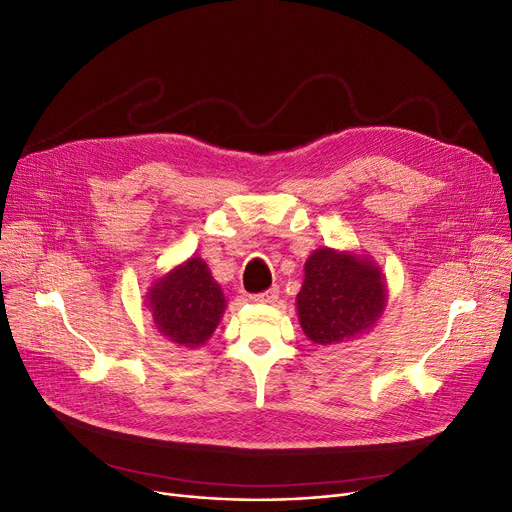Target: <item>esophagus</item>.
Listing matches in <instances>:
<instances>
[{
  "label": "esophagus",
  "mask_w": 512,
  "mask_h": 512,
  "mask_svg": "<svg viewBox=\"0 0 512 512\" xmlns=\"http://www.w3.org/2000/svg\"><path fill=\"white\" fill-rule=\"evenodd\" d=\"M278 294H280V288H278V286H272V288H267V290H263V292H259V294H251L249 299L255 301V303H276Z\"/></svg>",
  "instance_id": "obj_1"
}]
</instances>
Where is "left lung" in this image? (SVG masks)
I'll use <instances>...</instances> for the list:
<instances>
[{
	"instance_id": "obj_1",
	"label": "left lung",
	"mask_w": 512,
	"mask_h": 512,
	"mask_svg": "<svg viewBox=\"0 0 512 512\" xmlns=\"http://www.w3.org/2000/svg\"><path fill=\"white\" fill-rule=\"evenodd\" d=\"M384 307V280L371 261L332 249L307 259L297 309L303 332L315 344H338L367 332Z\"/></svg>"
}]
</instances>
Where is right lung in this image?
<instances>
[{
    "mask_svg": "<svg viewBox=\"0 0 512 512\" xmlns=\"http://www.w3.org/2000/svg\"><path fill=\"white\" fill-rule=\"evenodd\" d=\"M155 328L182 346H199L213 334L226 307L220 286L213 282L207 263L188 259L149 294Z\"/></svg>",
    "mask_w": 512,
    "mask_h": 512,
    "instance_id": "right-lung-1",
    "label": "right lung"
}]
</instances>
